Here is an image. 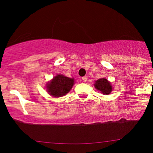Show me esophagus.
I'll return each instance as SVG.
<instances>
[{"mask_svg":"<svg viewBox=\"0 0 153 153\" xmlns=\"http://www.w3.org/2000/svg\"><path fill=\"white\" fill-rule=\"evenodd\" d=\"M87 77L86 76H83V77H82V80L84 81V82H86L87 81Z\"/></svg>","mask_w":153,"mask_h":153,"instance_id":"1","label":"esophagus"}]
</instances>
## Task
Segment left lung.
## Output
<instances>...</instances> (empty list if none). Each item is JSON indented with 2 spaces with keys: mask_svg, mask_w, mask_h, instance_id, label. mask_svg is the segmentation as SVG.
Masks as SVG:
<instances>
[{
  "mask_svg": "<svg viewBox=\"0 0 153 153\" xmlns=\"http://www.w3.org/2000/svg\"><path fill=\"white\" fill-rule=\"evenodd\" d=\"M94 85L96 89L106 95H108L112 91V85H111L109 81H108L107 79L105 78L99 79L95 81Z\"/></svg>",
  "mask_w": 153,
  "mask_h": 153,
  "instance_id": "left-lung-1",
  "label": "left lung"
}]
</instances>
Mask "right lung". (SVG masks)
<instances>
[{"label": "right lung", "instance_id": "1", "mask_svg": "<svg viewBox=\"0 0 153 153\" xmlns=\"http://www.w3.org/2000/svg\"><path fill=\"white\" fill-rule=\"evenodd\" d=\"M74 85V79L69 78L63 75L58 74L47 83V89L49 95L54 97L65 95L72 89Z\"/></svg>", "mask_w": 153, "mask_h": 153}]
</instances>
